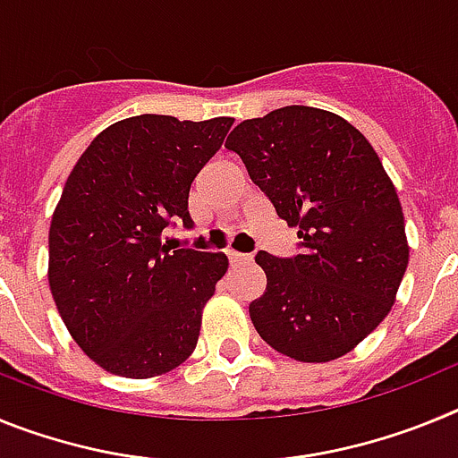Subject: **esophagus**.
<instances>
[{
  "label": "esophagus",
  "instance_id": "esophagus-1",
  "mask_svg": "<svg viewBox=\"0 0 458 458\" xmlns=\"http://www.w3.org/2000/svg\"><path fill=\"white\" fill-rule=\"evenodd\" d=\"M226 257H229V261H232V266L248 264V261H252V254L236 252V250H229V252H226Z\"/></svg>",
  "mask_w": 458,
  "mask_h": 458
}]
</instances>
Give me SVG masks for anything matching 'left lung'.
Listing matches in <instances>:
<instances>
[{
	"mask_svg": "<svg viewBox=\"0 0 458 458\" xmlns=\"http://www.w3.org/2000/svg\"><path fill=\"white\" fill-rule=\"evenodd\" d=\"M302 254L259 252L266 293L250 302L257 333L277 353L330 362L390 314L408 266L402 201L367 137L335 112L279 107L226 137Z\"/></svg>",
	"mask_w": 458,
	"mask_h": 458,
	"instance_id": "obj_1",
	"label": "left lung"
}]
</instances>
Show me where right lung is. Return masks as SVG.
Segmentation results:
<instances>
[{
	"label": "right lung",
	"instance_id": "1",
	"mask_svg": "<svg viewBox=\"0 0 458 458\" xmlns=\"http://www.w3.org/2000/svg\"><path fill=\"white\" fill-rule=\"evenodd\" d=\"M232 125V116L116 121L64 185L50 225V291L71 337L109 374H167L197 346L229 259L169 252L160 236L172 220L192 226L190 185Z\"/></svg>",
	"mask_w": 458,
	"mask_h": 458
}]
</instances>
